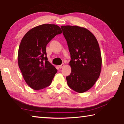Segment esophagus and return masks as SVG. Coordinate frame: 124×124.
Wrapping results in <instances>:
<instances>
[{"instance_id":"esophagus-1","label":"esophagus","mask_w":124,"mask_h":124,"mask_svg":"<svg viewBox=\"0 0 124 124\" xmlns=\"http://www.w3.org/2000/svg\"><path fill=\"white\" fill-rule=\"evenodd\" d=\"M64 65H65V64L64 63H62V65H60L59 66V68L60 69H62V68H63V67L64 66Z\"/></svg>"}]
</instances>
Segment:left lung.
I'll return each instance as SVG.
<instances>
[{
	"instance_id": "1",
	"label": "left lung",
	"mask_w": 124,
	"mask_h": 124,
	"mask_svg": "<svg viewBox=\"0 0 124 124\" xmlns=\"http://www.w3.org/2000/svg\"><path fill=\"white\" fill-rule=\"evenodd\" d=\"M61 28L68 43L71 60L70 75L66 77L69 87L82 93L88 91L99 78L101 54L95 36L86 28L64 25Z\"/></svg>"
}]
</instances>
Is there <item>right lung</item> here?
I'll list each match as a JSON object with an SVG mask.
<instances>
[{
  "label": "right lung",
  "mask_w": 124,
  "mask_h": 124,
  "mask_svg": "<svg viewBox=\"0 0 124 124\" xmlns=\"http://www.w3.org/2000/svg\"><path fill=\"white\" fill-rule=\"evenodd\" d=\"M61 33L59 26L44 24L32 28L22 39L18 52V66L25 82L34 90L48 86L57 72L47 60L46 46Z\"/></svg>",
  "instance_id": "obj_1"
}]
</instances>
